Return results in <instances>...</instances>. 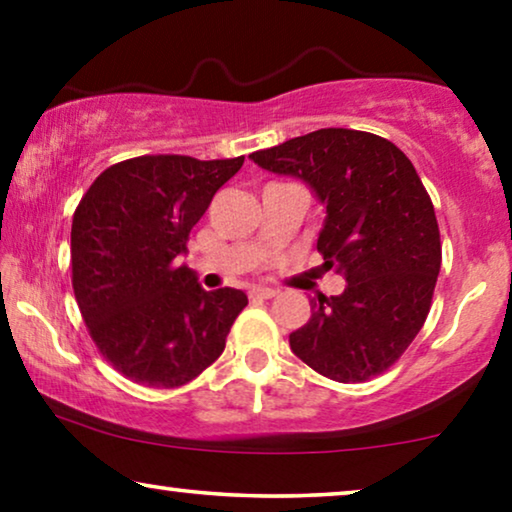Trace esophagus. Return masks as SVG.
<instances>
[{"label": "esophagus", "mask_w": 512, "mask_h": 512, "mask_svg": "<svg viewBox=\"0 0 512 512\" xmlns=\"http://www.w3.org/2000/svg\"><path fill=\"white\" fill-rule=\"evenodd\" d=\"M277 291L275 289H265V286H256V289L249 291V298H261V300H268V298H275Z\"/></svg>", "instance_id": "34e87169"}]
</instances>
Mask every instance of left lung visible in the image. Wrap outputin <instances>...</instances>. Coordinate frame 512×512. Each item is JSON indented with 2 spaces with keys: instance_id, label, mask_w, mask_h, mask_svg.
Listing matches in <instances>:
<instances>
[{
  "instance_id": "1",
  "label": "left lung",
  "mask_w": 512,
  "mask_h": 512,
  "mask_svg": "<svg viewBox=\"0 0 512 512\" xmlns=\"http://www.w3.org/2000/svg\"><path fill=\"white\" fill-rule=\"evenodd\" d=\"M263 170L305 181L326 207L317 249L345 277L312 298L293 354L335 382H366L398 361L429 314L440 272L431 198L408 156L370 132L324 128L256 151Z\"/></svg>"
}]
</instances>
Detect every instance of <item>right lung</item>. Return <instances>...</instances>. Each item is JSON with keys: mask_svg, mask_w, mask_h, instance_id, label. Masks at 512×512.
Segmentation results:
<instances>
[{"mask_svg": "<svg viewBox=\"0 0 512 512\" xmlns=\"http://www.w3.org/2000/svg\"><path fill=\"white\" fill-rule=\"evenodd\" d=\"M244 156H139L111 165L72 221V286L90 338L128 380L191 382L219 359L247 305L240 289L205 291L188 265V233Z\"/></svg>", "mask_w": 512, "mask_h": 512, "instance_id": "add662e5", "label": "right lung"}]
</instances>
